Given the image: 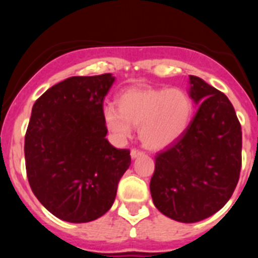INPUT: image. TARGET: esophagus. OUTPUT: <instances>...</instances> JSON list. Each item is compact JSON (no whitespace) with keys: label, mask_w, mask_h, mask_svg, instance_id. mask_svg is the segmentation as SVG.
I'll return each instance as SVG.
<instances>
[{"label":"esophagus","mask_w":258,"mask_h":258,"mask_svg":"<svg viewBox=\"0 0 258 258\" xmlns=\"http://www.w3.org/2000/svg\"><path fill=\"white\" fill-rule=\"evenodd\" d=\"M141 155H144V152H142L141 150H137V148H132L131 150V157L132 158H136Z\"/></svg>","instance_id":"1"}]
</instances>
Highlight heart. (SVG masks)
<instances>
[{
	"label": "heart",
	"mask_w": 258,
	"mask_h": 258,
	"mask_svg": "<svg viewBox=\"0 0 258 258\" xmlns=\"http://www.w3.org/2000/svg\"><path fill=\"white\" fill-rule=\"evenodd\" d=\"M194 112L191 97L178 88H131L118 98V110L105 108L108 130L119 140L139 127L140 139L150 148H163L178 140Z\"/></svg>",
	"instance_id": "1"
}]
</instances>
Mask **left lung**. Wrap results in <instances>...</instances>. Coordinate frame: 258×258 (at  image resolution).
<instances>
[{"label": "left lung", "mask_w": 258, "mask_h": 258, "mask_svg": "<svg viewBox=\"0 0 258 258\" xmlns=\"http://www.w3.org/2000/svg\"><path fill=\"white\" fill-rule=\"evenodd\" d=\"M200 105L184 134L155 156L151 195L160 212L178 222H199L222 209L240 179L242 131L225 93L189 76Z\"/></svg>", "instance_id": "8db88e82"}]
</instances>
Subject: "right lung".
Listing matches in <instances>:
<instances>
[{"instance_id": "1", "label": "right lung", "mask_w": 258, "mask_h": 258, "mask_svg": "<svg viewBox=\"0 0 258 258\" xmlns=\"http://www.w3.org/2000/svg\"><path fill=\"white\" fill-rule=\"evenodd\" d=\"M111 74L74 76L36 100L25 136L26 173L33 195L67 222H90L112 206L131 165L127 148L106 139L103 98Z\"/></svg>"}]
</instances>
